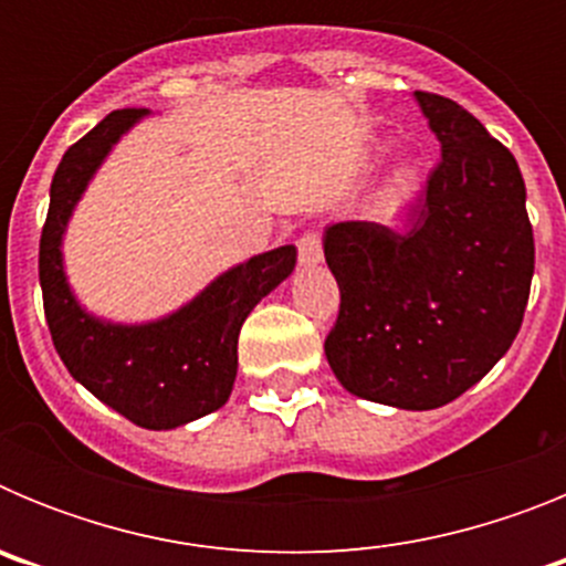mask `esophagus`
Listing matches in <instances>:
<instances>
[{
    "label": "esophagus",
    "instance_id": "1",
    "mask_svg": "<svg viewBox=\"0 0 566 566\" xmlns=\"http://www.w3.org/2000/svg\"><path fill=\"white\" fill-rule=\"evenodd\" d=\"M297 258L303 266H314L323 260V240L314 229H306V232L297 238Z\"/></svg>",
    "mask_w": 566,
    "mask_h": 566
}]
</instances>
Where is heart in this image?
Wrapping results in <instances>:
<instances>
[{
    "label": "heart",
    "instance_id": "b5f03b06",
    "mask_svg": "<svg viewBox=\"0 0 566 566\" xmlns=\"http://www.w3.org/2000/svg\"><path fill=\"white\" fill-rule=\"evenodd\" d=\"M413 187H417V175H413L411 169H402V172L397 175V195L405 198V195L413 192Z\"/></svg>",
    "mask_w": 566,
    "mask_h": 566
}]
</instances>
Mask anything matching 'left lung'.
<instances>
[{
  "mask_svg": "<svg viewBox=\"0 0 566 566\" xmlns=\"http://www.w3.org/2000/svg\"><path fill=\"white\" fill-rule=\"evenodd\" d=\"M442 144L405 229L332 223L339 286L326 357L345 391L405 411L462 397L507 354L536 269L516 158L451 98L417 90Z\"/></svg>",
  "mask_w": 566,
  "mask_h": 566,
  "instance_id": "obj_1",
  "label": "left lung"
}]
</instances>
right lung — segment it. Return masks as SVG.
Here are the masks:
<instances>
[{
    "label": "right lung",
    "instance_id": "1",
    "mask_svg": "<svg viewBox=\"0 0 566 566\" xmlns=\"http://www.w3.org/2000/svg\"><path fill=\"white\" fill-rule=\"evenodd\" d=\"M147 109H113L64 153L39 240V283L50 337L67 371L129 422L169 431L218 411L238 374V334L260 300L292 274L280 247L229 269L181 312L147 326H109L78 308L62 272V232L104 155Z\"/></svg>",
    "mask_w": 566,
    "mask_h": 566
}]
</instances>
